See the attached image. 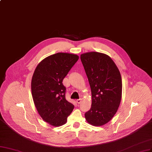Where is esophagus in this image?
<instances>
[{
	"label": "esophagus",
	"instance_id": "1",
	"mask_svg": "<svg viewBox=\"0 0 152 152\" xmlns=\"http://www.w3.org/2000/svg\"><path fill=\"white\" fill-rule=\"evenodd\" d=\"M81 99H77L76 100V102L77 103V104H80V103H81Z\"/></svg>",
	"mask_w": 152,
	"mask_h": 152
}]
</instances>
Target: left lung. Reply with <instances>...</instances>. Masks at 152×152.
Listing matches in <instances>:
<instances>
[{
    "label": "left lung",
    "mask_w": 152,
    "mask_h": 152,
    "mask_svg": "<svg viewBox=\"0 0 152 152\" xmlns=\"http://www.w3.org/2000/svg\"><path fill=\"white\" fill-rule=\"evenodd\" d=\"M91 91V107L86 121L94 126L109 122L118 110L122 98V79L119 70L107 54L96 52L80 56Z\"/></svg>",
    "instance_id": "obj_1"
}]
</instances>
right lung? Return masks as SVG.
<instances>
[{"label":"right lung","instance_id":"add662e5","mask_svg":"<svg viewBox=\"0 0 152 152\" xmlns=\"http://www.w3.org/2000/svg\"><path fill=\"white\" fill-rule=\"evenodd\" d=\"M79 56L58 52L48 56L37 65L31 79V94L39 115L53 126L65 124L74 105L66 100L62 81Z\"/></svg>","mask_w":152,"mask_h":152}]
</instances>
